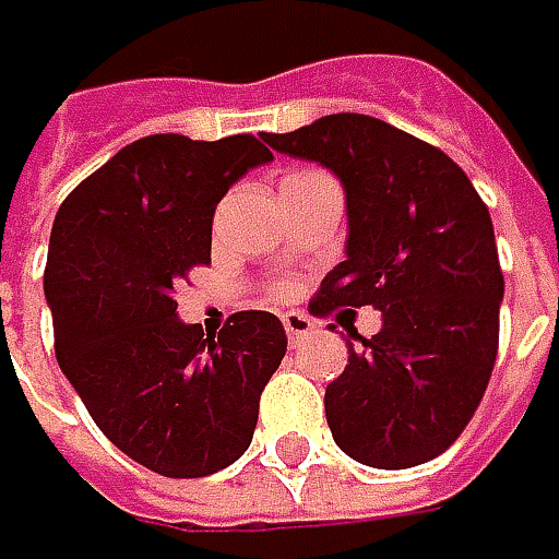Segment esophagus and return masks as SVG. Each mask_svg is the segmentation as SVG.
<instances>
[{"label": "esophagus", "instance_id": "34e87169", "mask_svg": "<svg viewBox=\"0 0 559 559\" xmlns=\"http://www.w3.org/2000/svg\"><path fill=\"white\" fill-rule=\"evenodd\" d=\"M283 330H286V335H289L292 345H298L305 335L313 333V320L311 317H305V313H283Z\"/></svg>", "mask_w": 559, "mask_h": 559}]
</instances>
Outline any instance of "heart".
<instances>
[{"label": "heart", "mask_w": 559, "mask_h": 559, "mask_svg": "<svg viewBox=\"0 0 559 559\" xmlns=\"http://www.w3.org/2000/svg\"><path fill=\"white\" fill-rule=\"evenodd\" d=\"M276 295H286V286H276Z\"/></svg>", "instance_id": "1"}]
</instances>
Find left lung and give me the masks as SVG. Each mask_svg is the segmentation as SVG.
Instances as JSON below:
<instances>
[{
	"instance_id": "left-lung-1",
	"label": "left lung",
	"mask_w": 559,
	"mask_h": 559,
	"mask_svg": "<svg viewBox=\"0 0 559 559\" xmlns=\"http://www.w3.org/2000/svg\"><path fill=\"white\" fill-rule=\"evenodd\" d=\"M264 140L345 186L348 261L320 283L313 317L382 311V330L357 335L326 385L335 444L376 469L439 457L476 414L498 357L504 273L488 207L461 164L379 118L330 115Z\"/></svg>"
}]
</instances>
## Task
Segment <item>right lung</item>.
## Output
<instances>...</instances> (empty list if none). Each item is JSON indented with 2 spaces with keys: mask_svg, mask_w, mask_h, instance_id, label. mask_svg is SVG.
<instances>
[{
  "mask_svg": "<svg viewBox=\"0 0 559 559\" xmlns=\"http://www.w3.org/2000/svg\"><path fill=\"white\" fill-rule=\"evenodd\" d=\"M264 162L273 155L251 133H155L123 145L55 214L46 301L58 367L98 429L167 479L211 476L246 454L286 355L273 313L239 311L204 335L174 301L189 270L211 264L217 202Z\"/></svg>",
  "mask_w": 559,
  "mask_h": 559,
  "instance_id": "right-lung-1",
  "label": "right lung"
}]
</instances>
